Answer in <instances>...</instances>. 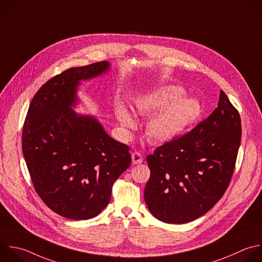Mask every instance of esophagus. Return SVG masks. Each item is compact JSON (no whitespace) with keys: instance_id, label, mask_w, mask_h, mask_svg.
Instances as JSON below:
<instances>
[{"instance_id":"1","label":"esophagus","mask_w":262,"mask_h":262,"mask_svg":"<svg viewBox=\"0 0 262 262\" xmlns=\"http://www.w3.org/2000/svg\"><path fill=\"white\" fill-rule=\"evenodd\" d=\"M142 162H143L142 156H141L139 152L134 151V152L132 154V163H133L134 165H138V164H141Z\"/></svg>"}]
</instances>
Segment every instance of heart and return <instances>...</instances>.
Instances as JSON below:
<instances>
[{"instance_id":"b5f03b06","label":"heart","mask_w":262,"mask_h":262,"mask_svg":"<svg viewBox=\"0 0 262 262\" xmlns=\"http://www.w3.org/2000/svg\"><path fill=\"white\" fill-rule=\"evenodd\" d=\"M184 91L179 86H163L158 90L141 95L134 100V111L143 117H151L146 126V133L155 141L168 142L180 137L202 114L199 100L183 97ZM120 123L128 128L134 127L135 121L122 104L117 106Z\"/></svg>"}]
</instances>
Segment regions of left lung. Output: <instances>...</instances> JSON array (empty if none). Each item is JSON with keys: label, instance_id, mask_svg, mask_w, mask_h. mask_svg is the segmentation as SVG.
Returning <instances> with one entry per match:
<instances>
[{"label": "left lung", "instance_id": "left-lung-1", "mask_svg": "<svg viewBox=\"0 0 262 262\" xmlns=\"http://www.w3.org/2000/svg\"><path fill=\"white\" fill-rule=\"evenodd\" d=\"M238 112L221 90L218 106L190 132L157 147L146 162L144 200L166 223H187L207 213L225 192L241 144Z\"/></svg>", "mask_w": 262, "mask_h": 262}]
</instances>
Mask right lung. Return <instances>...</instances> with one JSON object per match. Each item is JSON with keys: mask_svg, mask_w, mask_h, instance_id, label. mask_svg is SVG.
<instances>
[{"mask_svg": "<svg viewBox=\"0 0 262 262\" xmlns=\"http://www.w3.org/2000/svg\"><path fill=\"white\" fill-rule=\"evenodd\" d=\"M110 69L101 61L50 79L34 96L25 121L23 152L34 187L52 211L69 219L97 216L131 165L128 145L112 138L95 117L73 110L81 82Z\"/></svg>", "mask_w": 262, "mask_h": 262, "instance_id": "add662e5", "label": "right lung"}]
</instances>
